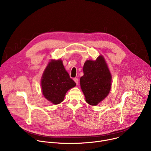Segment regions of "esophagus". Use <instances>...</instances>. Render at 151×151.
<instances>
[{
	"label": "esophagus",
	"mask_w": 151,
	"mask_h": 151,
	"mask_svg": "<svg viewBox=\"0 0 151 151\" xmlns=\"http://www.w3.org/2000/svg\"><path fill=\"white\" fill-rule=\"evenodd\" d=\"M74 81H75V83H76V85H78V83H79V80H78V78H75V79H74Z\"/></svg>",
	"instance_id": "1"
}]
</instances>
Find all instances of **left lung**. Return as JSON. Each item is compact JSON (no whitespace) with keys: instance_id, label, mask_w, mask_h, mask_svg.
Listing matches in <instances>:
<instances>
[{"instance_id":"1","label":"left lung","mask_w":151,"mask_h":151,"mask_svg":"<svg viewBox=\"0 0 151 151\" xmlns=\"http://www.w3.org/2000/svg\"><path fill=\"white\" fill-rule=\"evenodd\" d=\"M83 72V75L80 78V85L86 102L96 106L110 92L111 74L102 55H99L95 61H86Z\"/></svg>"}]
</instances>
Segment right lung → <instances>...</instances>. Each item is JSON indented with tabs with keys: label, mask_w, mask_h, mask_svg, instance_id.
Returning <instances> with one entry per match:
<instances>
[{
	"label": "right lung",
	"mask_w": 151,
	"mask_h": 151,
	"mask_svg": "<svg viewBox=\"0 0 151 151\" xmlns=\"http://www.w3.org/2000/svg\"><path fill=\"white\" fill-rule=\"evenodd\" d=\"M76 83L70 78L61 60H51L46 67L41 79L42 94L54 104L62 102L67 91L75 87Z\"/></svg>",
	"instance_id": "1"
}]
</instances>
